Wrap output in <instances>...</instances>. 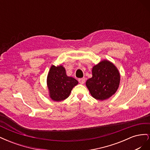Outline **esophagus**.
<instances>
[{"mask_svg":"<svg viewBox=\"0 0 150 150\" xmlns=\"http://www.w3.org/2000/svg\"><path fill=\"white\" fill-rule=\"evenodd\" d=\"M85 81H86V79H85V78H79V79H78L79 83L80 84H83L85 83Z\"/></svg>","mask_w":150,"mask_h":150,"instance_id":"obj_1","label":"esophagus"}]
</instances>
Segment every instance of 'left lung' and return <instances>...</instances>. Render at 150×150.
<instances>
[{
    "instance_id": "obj_1",
    "label": "left lung",
    "mask_w": 150,
    "mask_h": 150,
    "mask_svg": "<svg viewBox=\"0 0 150 150\" xmlns=\"http://www.w3.org/2000/svg\"><path fill=\"white\" fill-rule=\"evenodd\" d=\"M93 76L86 81L90 94L96 99L103 101L115 94L120 83V74L112 62L104 59L92 69Z\"/></svg>"
}]
</instances>
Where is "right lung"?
Masks as SVG:
<instances>
[{"instance_id":"obj_1","label":"right lung","mask_w":150,"mask_h":150,"mask_svg":"<svg viewBox=\"0 0 150 150\" xmlns=\"http://www.w3.org/2000/svg\"><path fill=\"white\" fill-rule=\"evenodd\" d=\"M78 81L67 76L62 65L50 67L47 77V86L49 97L54 101H61L69 97L71 91Z\"/></svg>"}]
</instances>
